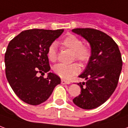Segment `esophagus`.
Here are the masks:
<instances>
[{"instance_id":"34e87169","label":"esophagus","mask_w":128,"mask_h":128,"mask_svg":"<svg viewBox=\"0 0 128 128\" xmlns=\"http://www.w3.org/2000/svg\"><path fill=\"white\" fill-rule=\"evenodd\" d=\"M61 83H62V85H65V84H70V82L68 81V80H64V79H62L61 80Z\"/></svg>"}]
</instances>
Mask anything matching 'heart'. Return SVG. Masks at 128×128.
Wrapping results in <instances>:
<instances>
[{
    "label": "heart",
    "mask_w": 128,
    "mask_h": 128,
    "mask_svg": "<svg viewBox=\"0 0 128 128\" xmlns=\"http://www.w3.org/2000/svg\"><path fill=\"white\" fill-rule=\"evenodd\" d=\"M60 44L62 48L69 49L73 52V60H76L82 64L89 62L91 58V50L83 45V40L73 34H69L66 36ZM48 57L52 62H55L57 59V48L55 43H52L48 48ZM55 74L62 78L70 79L80 72V67L77 63L70 65L60 63L53 68Z\"/></svg>",
    "instance_id": "b5f03b06"
}]
</instances>
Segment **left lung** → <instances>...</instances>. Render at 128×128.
<instances>
[{"instance_id": "8db88e82", "label": "left lung", "mask_w": 128, "mask_h": 128, "mask_svg": "<svg viewBox=\"0 0 128 128\" xmlns=\"http://www.w3.org/2000/svg\"><path fill=\"white\" fill-rule=\"evenodd\" d=\"M74 33L86 39L91 47L92 55L78 83L80 94L74 103L85 110L94 109L108 100L116 88L123 61L117 44L108 34L92 28H76Z\"/></svg>"}]
</instances>
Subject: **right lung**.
Returning a JSON list of instances; mask_svg holds the SVG:
<instances>
[{"mask_svg": "<svg viewBox=\"0 0 128 128\" xmlns=\"http://www.w3.org/2000/svg\"><path fill=\"white\" fill-rule=\"evenodd\" d=\"M64 30L32 29L22 31L11 40L4 54L5 74L14 93L25 103L37 106L45 102L60 83L56 74L50 72L48 48ZM38 73L42 76L38 77Z\"/></svg>", "mask_w": 128, "mask_h": 128, "instance_id": "right-lung-1", "label": "right lung"}]
</instances>
